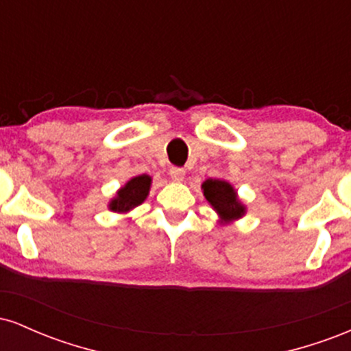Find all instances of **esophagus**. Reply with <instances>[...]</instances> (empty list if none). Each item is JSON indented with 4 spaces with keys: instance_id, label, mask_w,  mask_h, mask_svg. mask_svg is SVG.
<instances>
[{
    "instance_id": "34e87169",
    "label": "esophagus",
    "mask_w": 351,
    "mask_h": 351,
    "mask_svg": "<svg viewBox=\"0 0 351 351\" xmlns=\"http://www.w3.org/2000/svg\"><path fill=\"white\" fill-rule=\"evenodd\" d=\"M170 176L173 181H176V183H180V181L184 180V176H186V171L183 170V168H176L173 167L170 170Z\"/></svg>"
}]
</instances>
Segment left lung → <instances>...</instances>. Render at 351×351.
Here are the masks:
<instances>
[{
	"label": "left lung",
	"mask_w": 351,
	"mask_h": 351,
	"mask_svg": "<svg viewBox=\"0 0 351 351\" xmlns=\"http://www.w3.org/2000/svg\"><path fill=\"white\" fill-rule=\"evenodd\" d=\"M204 198L216 215L219 216L221 224L234 223L245 215V204L239 199L237 191L231 183L223 178H209L201 184Z\"/></svg>",
	"instance_id": "obj_1"
}]
</instances>
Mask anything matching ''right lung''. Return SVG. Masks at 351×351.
I'll use <instances>...</instances> for the list:
<instances>
[{"label": "right lung", "mask_w": 351, "mask_h": 351, "mask_svg": "<svg viewBox=\"0 0 351 351\" xmlns=\"http://www.w3.org/2000/svg\"><path fill=\"white\" fill-rule=\"evenodd\" d=\"M152 188V176L150 175H138L134 176L123 184L119 191L115 193V196L108 201V209L114 213H125L132 211L136 206L143 203L147 199L148 193Z\"/></svg>", "instance_id": "1"}]
</instances>
